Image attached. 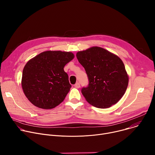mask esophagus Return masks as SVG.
Wrapping results in <instances>:
<instances>
[{"instance_id": "obj_1", "label": "esophagus", "mask_w": 155, "mask_h": 155, "mask_svg": "<svg viewBox=\"0 0 155 155\" xmlns=\"http://www.w3.org/2000/svg\"><path fill=\"white\" fill-rule=\"evenodd\" d=\"M74 86L76 87V88H79L80 87V83L79 82H77L76 83V84L74 85Z\"/></svg>"}]
</instances>
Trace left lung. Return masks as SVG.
<instances>
[{
	"instance_id": "1",
	"label": "left lung",
	"mask_w": 155,
	"mask_h": 155,
	"mask_svg": "<svg viewBox=\"0 0 155 155\" xmlns=\"http://www.w3.org/2000/svg\"><path fill=\"white\" fill-rule=\"evenodd\" d=\"M76 56L89 81L81 90L86 100L101 108L117 104L124 94L129 80L121 59L97 47L79 51Z\"/></svg>"
}]
</instances>
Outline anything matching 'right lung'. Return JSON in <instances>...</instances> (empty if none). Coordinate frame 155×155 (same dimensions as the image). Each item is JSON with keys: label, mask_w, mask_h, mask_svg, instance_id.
<instances>
[{"label": "right lung", "mask_w": 155, "mask_h": 155, "mask_svg": "<svg viewBox=\"0 0 155 155\" xmlns=\"http://www.w3.org/2000/svg\"><path fill=\"white\" fill-rule=\"evenodd\" d=\"M74 58L71 52L47 51L27 62L21 85L32 104L40 108L51 109L64 100L72 86L64 68Z\"/></svg>", "instance_id": "1"}]
</instances>
